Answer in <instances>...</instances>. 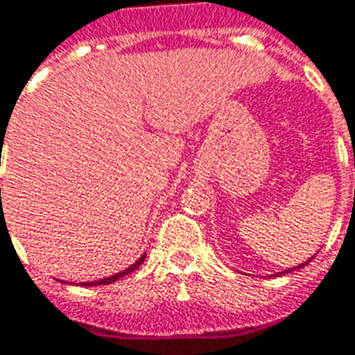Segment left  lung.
<instances>
[{
	"instance_id": "left-lung-1",
	"label": "left lung",
	"mask_w": 355,
	"mask_h": 355,
	"mask_svg": "<svg viewBox=\"0 0 355 355\" xmlns=\"http://www.w3.org/2000/svg\"><path fill=\"white\" fill-rule=\"evenodd\" d=\"M310 260H311V258H310ZM310 260H308V262H310ZM308 262L298 263V266H294V268H288V270H285V271H279V273H273V277H281V275H285V273H291V271H294V270H300V268H304V266H306Z\"/></svg>"
}]
</instances>
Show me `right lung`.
Returning a JSON list of instances; mask_svg holds the SVG:
<instances>
[{
    "instance_id": "1",
    "label": "right lung",
    "mask_w": 355,
    "mask_h": 355,
    "mask_svg": "<svg viewBox=\"0 0 355 355\" xmlns=\"http://www.w3.org/2000/svg\"><path fill=\"white\" fill-rule=\"evenodd\" d=\"M145 256L147 254H141V258L139 260H135V262L130 266V268H125V270L118 271V273H114V275H110V277H105V279H99V281H87V283H80V285L84 286H95V285H110V283H116L118 279H122L124 275H130V273H133V271L137 270L139 266L143 263V260H145Z\"/></svg>"
}]
</instances>
